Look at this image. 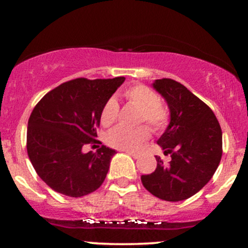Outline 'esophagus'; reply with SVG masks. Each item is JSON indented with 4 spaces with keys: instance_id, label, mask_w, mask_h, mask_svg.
<instances>
[{
    "instance_id": "1",
    "label": "esophagus",
    "mask_w": 248,
    "mask_h": 248,
    "mask_svg": "<svg viewBox=\"0 0 248 248\" xmlns=\"http://www.w3.org/2000/svg\"><path fill=\"white\" fill-rule=\"evenodd\" d=\"M126 153L128 154V155L132 156L133 158H139V157H140V155H139V154H135V153H132V152H126Z\"/></svg>"
}]
</instances>
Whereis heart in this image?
I'll return each mask as SVG.
<instances>
[{
    "label": "heart",
    "instance_id": "b5f03b06",
    "mask_svg": "<svg viewBox=\"0 0 248 248\" xmlns=\"http://www.w3.org/2000/svg\"><path fill=\"white\" fill-rule=\"evenodd\" d=\"M128 101L142 109L140 121H146L155 132H161L169 122V110L161 104V99L155 91L146 85H134L124 92ZM119 114V105L115 99H108L101 109L100 121L104 126L114 124ZM149 139V130L146 126L138 128L115 127L107 134V143L120 150H136Z\"/></svg>",
    "mask_w": 248,
    "mask_h": 248
}]
</instances>
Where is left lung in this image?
I'll list each match as a JSON object with an SVG mask.
<instances>
[{
	"label": "left lung",
	"instance_id": "left-lung-1",
	"mask_svg": "<svg viewBox=\"0 0 248 248\" xmlns=\"http://www.w3.org/2000/svg\"><path fill=\"white\" fill-rule=\"evenodd\" d=\"M153 87L163 96L170 122L157 144L169 154L164 164L156 156L157 167L142 175L143 186L155 197L168 202L190 198L212 178L223 154V134L211 108L172 79H157Z\"/></svg>",
	"mask_w": 248,
	"mask_h": 248
}]
</instances>
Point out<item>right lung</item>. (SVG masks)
<instances>
[{"mask_svg": "<svg viewBox=\"0 0 248 248\" xmlns=\"http://www.w3.org/2000/svg\"><path fill=\"white\" fill-rule=\"evenodd\" d=\"M124 81L78 78L46 93L28 122L27 150L36 172L51 189L81 197L104 183L115 150L101 146L95 153L82 152L96 142L104 105Z\"/></svg>", "mask_w": 248, "mask_h": 248, "instance_id": "add662e5", "label": "right lung"}]
</instances>
